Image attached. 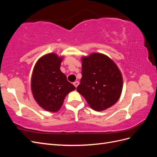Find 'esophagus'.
Returning <instances> with one entry per match:
<instances>
[{"mask_svg":"<svg viewBox=\"0 0 157 157\" xmlns=\"http://www.w3.org/2000/svg\"><path fill=\"white\" fill-rule=\"evenodd\" d=\"M79 84V82L78 81H76V82H73V85L74 86L77 88V86H78V85Z\"/></svg>","mask_w":157,"mask_h":157,"instance_id":"obj_1","label":"esophagus"}]
</instances>
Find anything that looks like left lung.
Wrapping results in <instances>:
<instances>
[{
    "label": "left lung",
    "mask_w": 157,
    "mask_h": 157,
    "mask_svg": "<svg viewBox=\"0 0 157 157\" xmlns=\"http://www.w3.org/2000/svg\"><path fill=\"white\" fill-rule=\"evenodd\" d=\"M82 78L77 88L89 106L101 111L120 98L123 81L116 63L105 54L92 53L82 58Z\"/></svg>",
    "instance_id": "left-lung-1"
}]
</instances>
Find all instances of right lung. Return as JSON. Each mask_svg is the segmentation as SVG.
Listing matches in <instances>:
<instances>
[{
  "label": "right lung",
  "mask_w": 157,
  "mask_h": 157,
  "mask_svg": "<svg viewBox=\"0 0 157 157\" xmlns=\"http://www.w3.org/2000/svg\"><path fill=\"white\" fill-rule=\"evenodd\" d=\"M63 57L55 53L40 58L35 65L31 77V91L39 105L49 112H57L64 99L75 87L60 70Z\"/></svg>",
  "instance_id": "1"
}]
</instances>
